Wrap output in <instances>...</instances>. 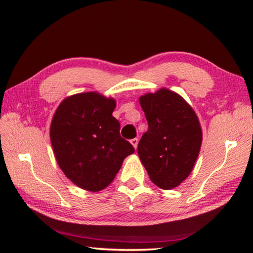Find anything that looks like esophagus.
<instances>
[{
  "label": "esophagus",
  "instance_id": "obj_1",
  "mask_svg": "<svg viewBox=\"0 0 253 253\" xmlns=\"http://www.w3.org/2000/svg\"><path fill=\"white\" fill-rule=\"evenodd\" d=\"M130 143H131V145H133L134 148L136 149L137 148V144H138V139L137 138H131L130 139Z\"/></svg>",
  "mask_w": 253,
  "mask_h": 253
}]
</instances>
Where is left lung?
<instances>
[{
    "label": "left lung",
    "mask_w": 253,
    "mask_h": 253,
    "mask_svg": "<svg viewBox=\"0 0 253 253\" xmlns=\"http://www.w3.org/2000/svg\"><path fill=\"white\" fill-rule=\"evenodd\" d=\"M149 128L142 135L137 153L150 179L171 190L191 174L202 143L195 112L182 96L167 88L139 97Z\"/></svg>",
    "instance_id": "obj_1"
}]
</instances>
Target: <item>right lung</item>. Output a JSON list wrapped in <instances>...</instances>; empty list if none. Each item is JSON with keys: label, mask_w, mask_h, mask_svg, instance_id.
I'll use <instances>...</instances> for the list:
<instances>
[{"label": "right lung", "mask_w": 253, "mask_h": 253, "mask_svg": "<svg viewBox=\"0 0 253 253\" xmlns=\"http://www.w3.org/2000/svg\"><path fill=\"white\" fill-rule=\"evenodd\" d=\"M116 101L99 93L75 94L56 109L50 128L55 159L65 175L84 190H103L115 179L134 146L120 136Z\"/></svg>", "instance_id": "1"}]
</instances>
